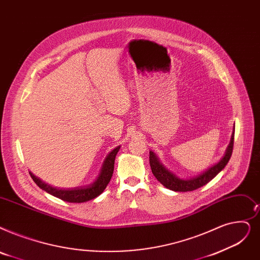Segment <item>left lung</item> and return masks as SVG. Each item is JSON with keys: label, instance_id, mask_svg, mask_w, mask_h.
<instances>
[{"label": "left lung", "instance_id": "8db88e82", "mask_svg": "<svg viewBox=\"0 0 260 260\" xmlns=\"http://www.w3.org/2000/svg\"><path fill=\"white\" fill-rule=\"evenodd\" d=\"M234 137H235V132L233 131L230 144L228 146L226 151H225V155L222 157V159L218 164L207 169L205 172H203L202 174L196 177H192L190 179H180L176 177L170 171H168L167 169L159 162V160L157 159L156 155L152 151H150V166L152 169V172L154 176L158 179V182L162 184L168 189L173 190V191H180V192L193 191L209 183L210 180L220 171H222V169H224V167L228 165V162L231 159V156L234 149Z\"/></svg>", "mask_w": 260, "mask_h": 260}]
</instances>
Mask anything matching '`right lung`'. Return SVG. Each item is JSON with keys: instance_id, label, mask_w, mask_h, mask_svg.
<instances>
[{"instance_id": "1", "label": "right lung", "mask_w": 260, "mask_h": 260, "mask_svg": "<svg viewBox=\"0 0 260 260\" xmlns=\"http://www.w3.org/2000/svg\"><path fill=\"white\" fill-rule=\"evenodd\" d=\"M119 150H120V146H117L116 149H114L108 154V156L106 157V159L104 161L102 172H101L100 176L95 180V183H93L92 185H90L88 187L73 188V189H57L46 183H43L40 178L36 177L31 172H29V174L34 182H35L42 190L47 191V192H49L50 194L56 198L69 203L87 202L89 200H92L98 196H100L108 185L109 180L112 176V173H114L115 159Z\"/></svg>"}]
</instances>
